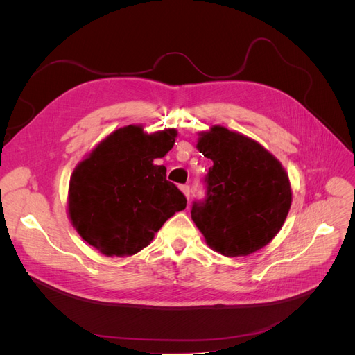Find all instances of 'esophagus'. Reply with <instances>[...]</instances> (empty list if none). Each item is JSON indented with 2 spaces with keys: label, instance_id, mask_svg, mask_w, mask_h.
Returning a JSON list of instances; mask_svg holds the SVG:
<instances>
[{
  "label": "esophagus",
  "instance_id": "34e87169",
  "mask_svg": "<svg viewBox=\"0 0 355 355\" xmlns=\"http://www.w3.org/2000/svg\"><path fill=\"white\" fill-rule=\"evenodd\" d=\"M180 191L184 192V196L187 197V200H189V197H191V191H189V187H188V185H182V187H180Z\"/></svg>",
  "mask_w": 355,
  "mask_h": 355
}]
</instances>
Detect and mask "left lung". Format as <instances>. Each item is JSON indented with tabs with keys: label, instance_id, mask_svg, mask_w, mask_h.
I'll use <instances>...</instances> for the list:
<instances>
[{
	"label": "left lung",
	"instance_id": "obj_1",
	"mask_svg": "<svg viewBox=\"0 0 355 355\" xmlns=\"http://www.w3.org/2000/svg\"><path fill=\"white\" fill-rule=\"evenodd\" d=\"M197 149L213 161L204 179L207 197L191 210L207 245L228 257L262 249L292 206L287 171L259 142L223 125L200 132Z\"/></svg>",
	"mask_w": 355,
	"mask_h": 355
}]
</instances>
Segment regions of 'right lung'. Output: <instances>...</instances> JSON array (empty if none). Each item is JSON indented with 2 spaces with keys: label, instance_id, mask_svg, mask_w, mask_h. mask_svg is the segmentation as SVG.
<instances>
[{
  "label": "right lung",
  "instance_id": "1",
  "mask_svg": "<svg viewBox=\"0 0 355 355\" xmlns=\"http://www.w3.org/2000/svg\"><path fill=\"white\" fill-rule=\"evenodd\" d=\"M176 128L146 133L142 124L116 128L73 168L68 216L84 241L105 256H133L187 198L154 164L175 145Z\"/></svg>",
  "mask_w": 355,
  "mask_h": 355
}]
</instances>
